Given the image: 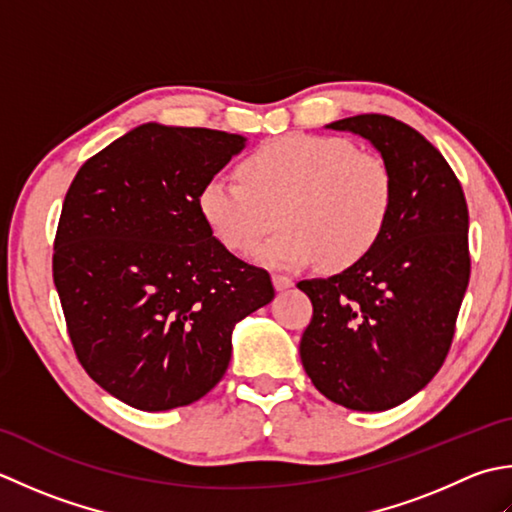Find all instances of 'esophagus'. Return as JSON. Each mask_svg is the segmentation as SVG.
Instances as JSON below:
<instances>
[{
	"instance_id": "1",
	"label": "esophagus",
	"mask_w": 512,
	"mask_h": 512,
	"mask_svg": "<svg viewBox=\"0 0 512 512\" xmlns=\"http://www.w3.org/2000/svg\"><path fill=\"white\" fill-rule=\"evenodd\" d=\"M271 280H274V287L278 291H285V289H289L291 285H294V280H291L289 276H283V274H274V276H271Z\"/></svg>"
}]
</instances>
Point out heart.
<instances>
[{"instance_id": "heart-1", "label": "heart", "mask_w": 512, "mask_h": 512, "mask_svg": "<svg viewBox=\"0 0 512 512\" xmlns=\"http://www.w3.org/2000/svg\"><path fill=\"white\" fill-rule=\"evenodd\" d=\"M238 179L216 176L198 192V212L229 252H258L267 265L298 267L318 260L344 271L367 258L387 234L395 176L387 159L356 150L349 139L285 134L249 152Z\"/></svg>"}]
</instances>
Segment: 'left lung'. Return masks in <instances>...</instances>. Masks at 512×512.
I'll return each instance as SVG.
<instances>
[{
	"label": "left lung",
	"mask_w": 512,
	"mask_h": 512,
	"mask_svg": "<svg viewBox=\"0 0 512 512\" xmlns=\"http://www.w3.org/2000/svg\"><path fill=\"white\" fill-rule=\"evenodd\" d=\"M331 130L369 139L391 165L387 234L356 267L300 280L314 316L300 360L314 387L351 411H387L440 371L471 278L468 207L440 150L387 114H358Z\"/></svg>",
	"instance_id": "left-lung-1"
}]
</instances>
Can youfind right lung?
<instances>
[{
	"instance_id": "obj_1",
	"label": "right lung",
	"mask_w": 512,
	"mask_h": 512,
	"mask_svg": "<svg viewBox=\"0 0 512 512\" xmlns=\"http://www.w3.org/2000/svg\"><path fill=\"white\" fill-rule=\"evenodd\" d=\"M241 134L145 123L81 165L61 207L52 278L77 360L141 411L210 393L232 329L274 298L267 269L229 254L198 192Z\"/></svg>"
}]
</instances>
